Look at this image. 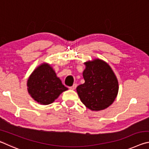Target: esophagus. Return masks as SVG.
I'll use <instances>...</instances> for the list:
<instances>
[{
  "instance_id": "esophagus-1",
  "label": "esophagus",
  "mask_w": 149,
  "mask_h": 149,
  "mask_svg": "<svg viewBox=\"0 0 149 149\" xmlns=\"http://www.w3.org/2000/svg\"><path fill=\"white\" fill-rule=\"evenodd\" d=\"M76 87H77V84H74L72 87H70V89H72V90H75V89H76Z\"/></svg>"
}]
</instances>
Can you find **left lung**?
I'll list each match as a JSON object with an SVG mask.
<instances>
[{
    "label": "left lung",
    "mask_w": 149,
    "mask_h": 149,
    "mask_svg": "<svg viewBox=\"0 0 149 149\" xmlns=\"http://www.w3.org/2000/svg\"><path fill=\"white\" fill-rule=\"evenodd\" d=\"M85 83L76 91L81 101L92 111L104 110L116 98L119 85L112 69L104 60L96 58L84 62Z\"/></svg>",
    "instance_id": "1"
}]
</instances>
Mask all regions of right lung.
<instances>
[{"label": "right lung", "mask_w": 149, "mask_h": 149, "mask_svg": "<svg viewBox=\"0 0 149 149\" xmlns=\"http://www.w3.org/2000/svg\"><path fill=\"white\" fill-rule=\"evenodd\" d=\"M27 91L39 104L48 105L57 99L60 95L67 91L50 64L46 62L38 65L27 81Z\"/></svg>", "instance_id": "obj_1"}]
</instances>
